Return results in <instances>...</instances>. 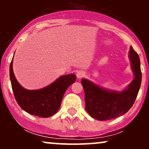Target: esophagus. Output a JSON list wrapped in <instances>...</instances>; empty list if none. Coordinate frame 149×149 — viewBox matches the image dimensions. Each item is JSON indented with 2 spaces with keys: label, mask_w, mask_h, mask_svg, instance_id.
Here are the masks:
<instances>
[{
  "label": "esophagus",
  "mask_w": 149,
  "mask_h": 149,
  "mask_svg": "<svg viewBox=\"0 0 149 149\" xmlns=\"http://www.w3.org/2000/svg\"><path fill=\"white\" fill-rule=\"evenodd\" d=\"M85 75V72H83V71H78V72L76 73V76L78 78H83V77H84Z\"/></svg>",
  "instance_id": "1"
}]
</instances>
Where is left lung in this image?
I'll list each match as a JSON object with an SVG mask.
<instances>
[{
    "mask_svg": "<svg viewBox=\"0 0 149 149\" xmlns=\"http://www.w3.org/2000/svg\"><path fill=\"white\" fill-rule=\"evenodd\" d=\"M129 58L134 78L122 92L107 90L83 78L85 109L91 117L98 120H108L124 115L132 107L141 83L139 55L130 47Z\"/></svg>",
    "mask_w": 149,
    "mask_h": 149,
    "instance_id": "left-lung-1",
    "label": "left lung"
}]
</instances>
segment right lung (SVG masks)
Returning a JSON list of instances; mask_svg holds the SVG:
<instances>
[{"label": "right lung", "mask_w": 149, "mask_h": 149, "mask_svg": "<svg viewBox=\"0 0 149 149\" xmlns=\"http://www.w3.org/2000/svg\"><path fill=\"white\" fill-rule=\"evenodd\" d=\"M13 58L10 66V78L19 106L28 113L38 117L47 118L55 114L60 107L66 90L76 81V75H64L45 88L29 90L24 88L17 80L13 72Z\"/></svg>", "instance_id": "add662e5"}]
</instances>
